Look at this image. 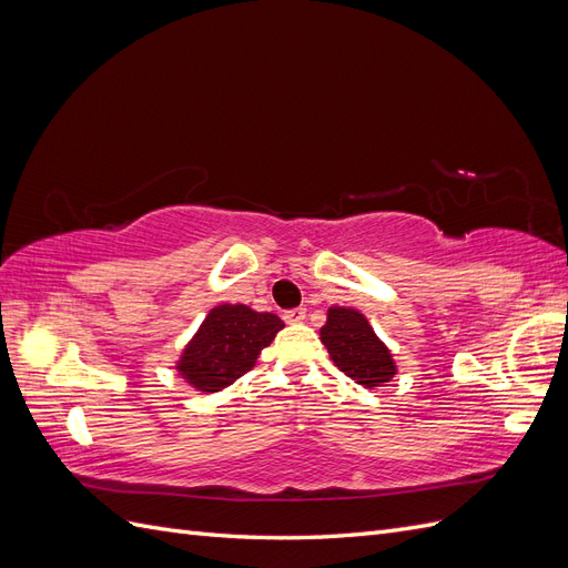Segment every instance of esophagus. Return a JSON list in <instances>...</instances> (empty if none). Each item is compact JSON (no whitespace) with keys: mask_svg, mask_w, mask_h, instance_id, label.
<instances>
[{"mask_svg":"<svg viewBox=\"0 0 568 568\" xmlns=\"http://www.w3.org/2000/svg\"><path fill=\"white\" fill-rule=\"evenodd\" d=\"M305 307H294V311H286L284 313V322H288V324H296V322H303L305 320Z\"/></svg>","mask_w":568,"mask_h":568,"instance_id":"34e87169","label":"esophagus"}]
</instances>
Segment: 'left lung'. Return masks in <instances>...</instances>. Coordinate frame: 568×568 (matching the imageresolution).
<instances>
[{
	"label": "left lung",
	"mask_w": 568,
	"mask_h": 568,
	"mask_svg": "<svg viewBox=\"0 0 568 568\" xmlns=\"http://www.w3.org/2000/svg\"><path fill=\"white\" fill-rule=\"evenodd\" d=\"M320 341L329 351L334 365L359 386H384L398 374V365H395L388 346L374 334L367 317L355 307H329L320 329Z\"/></svg>",
	"instance_id": "obj_1"
}]
</instances>
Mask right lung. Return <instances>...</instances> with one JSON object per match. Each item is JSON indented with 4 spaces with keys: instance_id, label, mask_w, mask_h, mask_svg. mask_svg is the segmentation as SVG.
<instances>
[{
    "instance_id": "1",
    "label": "right lung",
    "mask_w": 568,
    "mask_h": 568,
    "mask_svg": "<svg viewBox=\"0 0 568 568\" xmlns=\"http://www.w3.org/2000/svg\"><path fill=\"white\" fill-rule=\"evenodd\" d=\"M280 329L284 322L272 313H255L242 303L215 305L184 346L175 369L192 388L217 393L255 367L257 355Z\"/></svg>"
}]
</instances>
